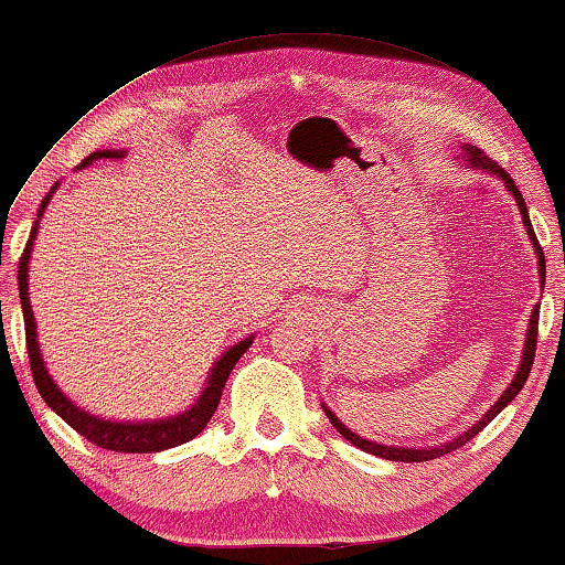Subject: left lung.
<instances>
[{"label":"left lung","instance_id":"left-lung-1","mask_svg":"<svg viewBox=\"0 0 565 565\" xmlns=\"http://www.w3.org/2000/svg\"><path fill=\"white\" fill-rule=\"evenodd\" d=\"M462 153H465V158H470V163H472V166H480V168L490 170V173H495V175L503 178L505 185H508V191L515 195V201H518V209H521V216H523V223H525V228H527V236H531V241H533V248H535V254H539L541 284H545V258H543V248H541V244H539V238H535V231H533V226H531V218H527L525 201H523L521 191H518L515 181H513V178H510L508 170L500 168V166L495 163V160L488 158L486 153H482L480 148H476V146H462ZM541 289H543V286H541ZM539 309H541V307H535V309H533V315H531V327H527V342H525V349H523V362H521V370H518V374H515V380L510 382V387L503 392V397H500V399L495 402V405L490 407L488 415L482 417L476 427H470L468 433L460 435L458 440H452V443H445V445H440V447H433V450H429V447H425V450H409V447H387V445H377V443L362 440L360 435H354L352 429H347L342 423H339V419H337L334 415H331V409H327V407H324L327 417H329V423L334 425V427L339 429V435L347 437L349 443L356 445V447H362L364 452H370V455H377V458H384V460H397V462H423V460H435V458H443V455L452 452V450H458V447H462L465 443H470L472 437H476V435L480 433V429L490 423V419H495L498 412L503 409V407L508 405V402L513 399V397L518 395V392L523 390V384H525V380H527V374H531V366H533V360H535V344H539Z\"/></svg>","mask_w":565,"mask_h":565}]
</instances>
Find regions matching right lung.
Returning <instances> with one entry per match:
<instances>
[{
    "instance_id": "obj_1",
    "label": "right lung",
    "mask_w": 565,
    "mask_h": 565,
    "mask_svg": "<svg viewBox=\"0 0 565 565\" xmlns=\"http://www.w3.org/2000/svg\"><path fill=\"white\" fill-rule=\"evenodd\" d=\"M97 158H120V153H110V150H100V153H93L83 160V166H89ZM57 188V185H55ZM52 188V191H55ZM50 195H44L42 211L47 209ZM38 236V223L32 226L30 241H26L24 254L20 256V271H17V284H20V301H22V315H24V339H26V354H30V370H32V380L38 384L42 399L57 412V415L65 419V423L77 429L79 435L85 437L97 447H105V450H115V452H160L168 450V447L183 445L188 440H193L201 429L209 425V419L216 412L223 387H226V380L231 370H234L236 362L241 360V354L250 347V337L238 342L236 347H231L226 354L221 356L218 364L213 366L211 380L205 384L203 395L199 397L195 405L183 412V415L170 417V419H156V423H107V419L93 417L75 407L62 392L57 390V384L50 380L47 370H44L42 356H40V344H38V334H34V317H32V307H30V297H26V264H30V254H32V241Z\"/></svg>"
}]
</instances>
